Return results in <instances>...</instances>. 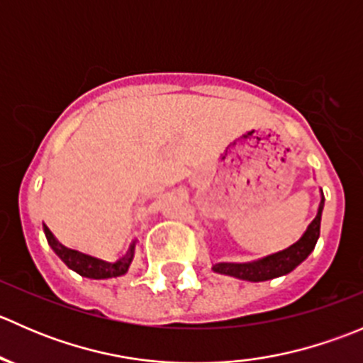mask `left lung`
<instances>
[{
  "mask_svg": "<svg viewBox=\"0 0 363 363\" xmlns=\"http://www.w3.org/2000/svg\"><path fill=\"white\" fill-rule=\"evenodd\" d=\"M321 195H323V193H321ZM323 203L325 199L321 196L316 218H314L313 223L307 226L306 233L300 237V240H296L294 246H290L288 250L276 252V255L265 256V258L251 263H216V265L212 267V270L218 274H225V276H233L237 277V279L252 281V283L269 281L274 279V277H279L291 272L296 265H300V263L311 255V251L316 246L318 237H320V223Z\"/></svg>",
  "mask_w": 363,
  "mask_h": 363,
  "instance_id": "left-lung-1",
  "label": "left lung"
}]
</instances>
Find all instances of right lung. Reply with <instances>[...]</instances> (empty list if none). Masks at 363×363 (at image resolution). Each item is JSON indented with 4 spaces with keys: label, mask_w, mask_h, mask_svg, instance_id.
<instances>
[{
    "label": "right lung",
    "mask_w": 363,
    "mask_h": 363,
    "mask_svg": "<svg viewBox=\"0 0 363 363\" xmlns=\"http://www.w3.org/2000/svg\"><path fill=\"white\" fill-rule=\"evenodd\" d=\"M43 232H45L47 242H49V246L52 247L54 252L67 263L69 269L75 270L77 274H80V276L84 277H91V279H108V277L123 276V274L128 272V267H130L131 259H133L135 244H131L126 256L117 259L116 263H107L104 262V259L93 258V256L82 255V252L75 250L65 247L63 244L57 242L56 237L52 235V232H50L45 225H43Z\"/></svg>",
    "instance_id": "obj_1"
}]
</instances>
